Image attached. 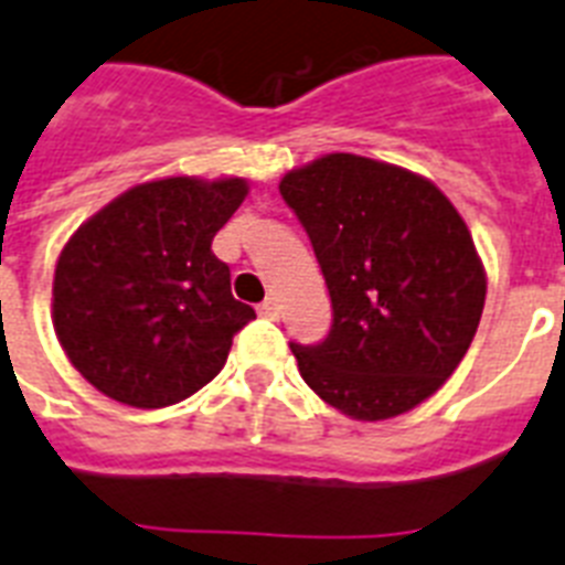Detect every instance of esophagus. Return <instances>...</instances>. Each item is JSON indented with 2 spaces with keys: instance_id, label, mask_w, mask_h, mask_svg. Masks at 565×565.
Returning <instances> with one entry per match:
<instances>
[{
  "instance_id": "1",
  "label": "esophagus",
  "mask_w": 565,
  "mask_h": 565,
  "mask_svg": "<svg viewBox=\"0 0 565 565\" xmlns=\"http://www.w3.org/2000/svg\"><path fill=\"white\" fill-rule=\"evenodd\" d=\"M258 313L267 316V319H278V316H281V305H278V298H267V301L258 307Z\"/></svg>"
}]
</instances>
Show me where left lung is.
Wrapping results in <instances>:
<instances>
[{
	"label": "left lung",
	"instance_id": "left-lung-1",
	"mask_svg": "<svg viewBox=\"0 0 565 565\" xmlns=\"http://www.w3.org/2000/svg\"><path fill=\"white\" fill-rule=\"evenodd\" d=\"M278 188L333 307L322 342H290L305 383L356 420L415 409L458 369L484 307L465 220L433 182L365 156L330 153Z\"/></svg>",
	"mask_w": 565,
	"mask_h": 565
}]
</instances>
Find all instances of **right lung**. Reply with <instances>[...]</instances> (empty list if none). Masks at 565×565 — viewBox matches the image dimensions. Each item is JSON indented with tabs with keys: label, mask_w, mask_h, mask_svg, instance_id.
I'll use <instances>...</instances> for the list:
<instances>
[{
	"label": "right lung",
	"mask_w": 565,
	"mask_h": 565,
	"mask_svg": "<svg viewBox=\"0 0 565 565\" xmlns=\"http://www.w3.org/2000/svg\"><path fill=\"white\" fill-rule=\"evenodd\" d=\"M243 196V179H159L72 235L54 273V330L98 392L162 409L217 377L235 333L255 319L211 252Z\"/></svg>",
	"instance_id": "1"
}]
</instances>
